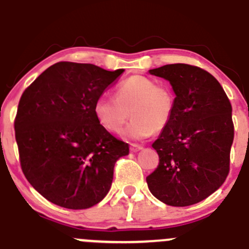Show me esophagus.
I'll return each mask as SVG.
<instances>
[{"label":"esophagus","mask_w":249,"mask_h":249,"mask_svg":"<svg viewBox=\"0 0 249 249\" xmlns=\"http://www.w3.org/2000/svg\"><path fill=\"white\" fill-rule=\"evenodd\" d=\"M142 148H143V147H142V146H140V144H135V143H132L131 146H130V151H131V152H134V153H135V152H139V151H141Z\"/></svg>","instance_id":"34e87169"}]
</instances>
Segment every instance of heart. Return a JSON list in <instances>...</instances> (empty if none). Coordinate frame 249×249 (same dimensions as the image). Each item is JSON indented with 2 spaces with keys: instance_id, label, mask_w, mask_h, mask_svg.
Segmentation results:
<instances>
[{
  "instance_id": "1",
  "label": "heart",
  "mask_w": 249,
  "mask_h": 249,
  "mask_svg": "<svg viewBox=\"0 0 249 249\" xmlns=\"http://www.w3.org/2000/svg\"><path fill=\"white\" fill-rule=\"evenodd\" d=\"M93 110L100 124L110 132L122 129L130 112L132 120L123 131V136L144 140L169 124L174 110V96L168 88L159 86L152 79L135 75L118 85L115 98L100 96Z\"/></svg>"
}]
</instances>
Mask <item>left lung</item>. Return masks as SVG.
Returning a JSON list of instances; mask_svg holds the SVG:
<instances>
[{
	"label": "left lung",
	"mask_w": 249,
	"mask_h": 249,
	"mask_svg": "<svg viewBox=\"0 0 249 249\" xmlns=\"http://www.w3.org/2000/svg\"><path fill=\"white\" fill-rule=\"evenodd\" d=\"M149 74L170 83L174 110L152 147L159 165L146 178L151 194L173 207L196 204L225 181L233 141L232 107L212 74L189 64H166Z\"/></svg>",
	"instance_id": "obj_1"
}]
</instances>
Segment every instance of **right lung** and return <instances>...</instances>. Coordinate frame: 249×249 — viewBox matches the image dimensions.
I'll list each match as a JSON object with an SVG mask.
<instances>
[{
    "label": "right lung",
    "instance_id": "1",
    "mask_svg": "<svg viewBox=\"0 0 249 249\" xmlns=\"http://www.w3.org/2000/svg\"><path fill=\"white\" fill-rule=\"evenodd\" d=\"M124 69L59 62L21 95L14 130L26 180L52 203L86 209L102 201L129 144L109 134L95 102Z\"/></svg>",
    "mask_w": 249,
    "mask_h": 249
}]
</instances>
